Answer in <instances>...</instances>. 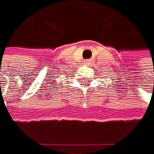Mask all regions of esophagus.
<instances>
[{"label": "esophagus", "mask_w": 154, "mask_h": 154, "mask_svg": "<svg viewBox=\"0 0 154 154\" xmlns=\"http://www.w3.org/2000/svg\"><path fill=\"white\" fill-rule=\"evenodd\" d=\"M86 62H87V63H88V62H89V61H86Z\"/></svg>", "instance_id": "esophagus-1"}]
</instances>
